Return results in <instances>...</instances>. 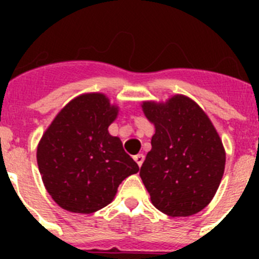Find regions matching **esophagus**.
Here are the masks:
<instances>
[{
  "mask_svg": "<svg viewBox=\"0 0 259 259\" xmlns=\"http://www.w3.org/2000/svg\"><path fill=\"white\" fill-rule=\"evenodd\" d=\"M134 159H135V162H136V163H137V166H139V167L143 166V163H144V155L143 154L135 155Z\"/></svg>",
  "mask_w": 259,
  "mask_h": 259,
  "instance_id": "obj_1",
  "label": "esophagus"
}]
</instances>
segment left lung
Segmentation results:
<instances>
[{
    "instance_id": "1",
    "label": "left lung",
    "mask_w": 259,
    "mask_h": 259,
    "mask_svg": "<svg viewBox=\"0 0 259 259\" xmlns=\"http://www.w3.org/2000/svg\"><path fill=\"white\" fill-rule=\"evenodd\" d=\"M141 109L155 128L140 168L150 201L170 217L197 214L223 178L226 150L219 134L200 105L184 95L143 101Z\"/></svg>"
}]
</instances>
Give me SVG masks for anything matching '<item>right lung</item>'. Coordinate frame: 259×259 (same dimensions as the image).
I'll return each mask as SVG.
<instances>
[{
    "label": "right lung",
    "instance_id": "obj_1",
    "mask_svg": "<svg viewBox=\"0 0 259 259\" xmlns=\"http://www.w3.org/2000/svg\"><path fill=\"white\" fill-rule=\"evenodd\" d=\"M119 114L100 92L83 93L59 110L37 145L45 189L63 210L92 214L115 198L119 184L139 166L109 134Z\"/></svg>",
    "mask_w": 259,
    "mask_h": 259
}]
</instances>
